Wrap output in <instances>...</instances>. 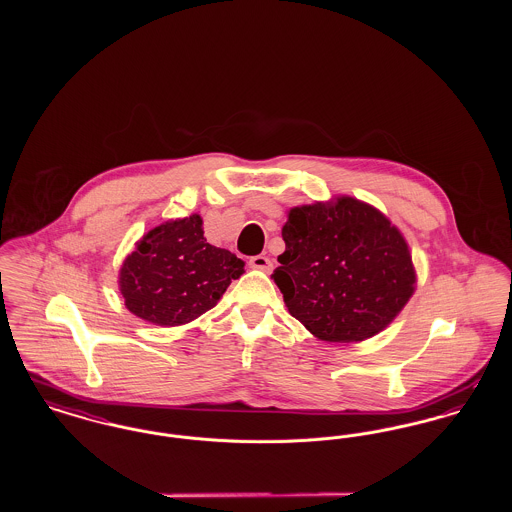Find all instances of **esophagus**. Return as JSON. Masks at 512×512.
<instances>
[{
    "label": "esophagus",
    "mask_w": 512,
    "mask_h": 512,
    "mask_svg": "<svg viewBox=\"0 0 512 512\" xmlns=\"http://www.w3.org/2000/svg\"><path fill=\"white\" fill-rule=\"evenodd\" d=\"M249 267L263 270V272H270L272 270V261L265 257V255H255L249 259Z\"/></svg>",
    "instance_id": "34e87169"
}]
</instances>
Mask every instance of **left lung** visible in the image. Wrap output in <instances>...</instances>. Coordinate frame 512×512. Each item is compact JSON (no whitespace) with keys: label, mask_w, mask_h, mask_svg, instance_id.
Here are the masks:
<instances>
[{"label":"left lung","mask_w":512,"mask_h":512,"mask_svg":"<svg viewBox=\"0 0 512 512\" xmlns=\"http://www.w3.org/2000/svg\"><path fill=\"white\" fill-rule=\"evenodd\" d=\"M282 238L286 251L272 278L290 315L317 340H368L413 297L416 270L407 240L357 197L292 207Z\"/></svg>","instance_id":"1"}]
</instances>
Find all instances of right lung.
I'll list each match as a JSON object with an SVG mask.
<instances>
[{"mask_svg":"<svg viewBox=\"0 0 512 512\" xmlns=\"http://www.w3.org/2000/svg\"><path fill=\"white\" fill-rule=\"evenodd\" d=\"M245 263L207 244L194 213L151 228L122 261L119 290L126 309L157 326L188 324L219 303Z\"/></svg>","mask_w":512,"mask_h":512,"instance_id":"obj_1","label":"right lung"}]
</instances>
